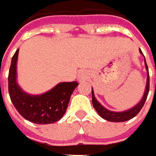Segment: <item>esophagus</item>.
<instances>
[{
    "label": "esophagus",
    "mask_w": 156,
    "mask_h": 156,
    "mask_svg": "<svg viewBox=\"0 0 156 156\" xmlns=\"http://www.w3.org/2000/svg\"><path fill=\"white\" fill-rule=\"evenodd\" d=\"M86 76H87V75H86V73L84 71H80V72H79L78 77H79L80 80H84L86 78Z\"/></svg>",
    "instance_id": "1"
}]
</instances>
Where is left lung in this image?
<instances>
[{
	"label": "left lung",
	"instance_id": "8db88e82",
	"mask_svg": "<svg viewBox=\"0 0 156 156\" xmlns=\"http://www.w3.org/2000/svg\"><path fill=\"white\" fill-rule=\"evenodd\" d=\"M140 53L143 54V52H142L141 50H140ZM144 62H145V67H146V69H147V72H148L147 84H146L145 92H144V94L143 96V98H142V100L139 101V103H137L136 105L133 106L132 108H130V109L126 110V111H124V112H112V111L107 110L103 105H100V102L96 100L94 90L92 88V103H93V105H94V109L97 111V112L99 113V115L102 119L108 120L110 122H124V121H127V120L133 119L134 117H136V115L138 114L139 112L142 110L143 106L144 105L145 101L147 100V97H148L149 91V69H148V66H147V63H146V61H145V57H144Z\"/></svg>",
	"mask_w": 156,
	"mask_h": 156
}]
</instances>
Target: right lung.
Wrapping results in <instances>:
<instances>
[{
	"label": "right lung",
	"instance_id": "1",
	"mask_svg": "<svg viewBox=\"0 0 156 156\" xmlns=\"http://www.w3.org/2000/svg\"><path fill=\"white\" fill-rule=\"evenodd\" d=\"M18 54L19 50L12 57L8 74V92L12 105L24 119L35 124H53L60 120L78 83L61 82L43 94H28L20 87L16 80Z\"/></svg>",
	"mask_w": 156,
	"mask_h": 156
}]
</instances>
